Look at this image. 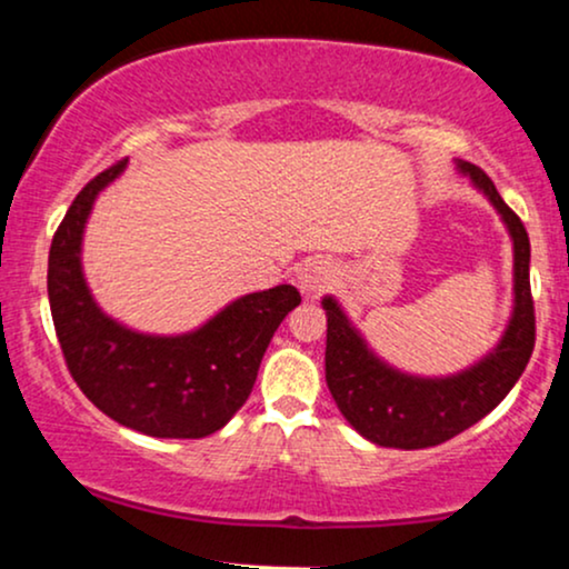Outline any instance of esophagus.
I'll return each mask as SVG.
<instances>
[{
    "instance_id": "34e87169",
    "label": "esophagus",
    "mask_w": 569,
    "mask_h": 569,
    "mask_svg": "<svg viewBox=\"0 0 569 569\" xmlns=\"http://www.w3.org/2000/svg\"><path fill=\"white\" fill-rule=\"evenodd\" d=\"M331 280H335V267H331V262H323V259H312L299 272V283L307 293H321L323 289H329Z\"/></svg>"
}]
</instances>
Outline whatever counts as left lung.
Listing matches in <instances>:
<instances>
[{
    "mask_svg": "<svg viewBox=\"0 0 569 569\" xmlns=\"http://www.w3.org/2000/svg\"><path fill=\"white\" fill-rule=\"evenodd\" d=\"M460 171L492 200L513 238V318L506 337L481 363L447 380H420L385 367L331 297L326 310V382L345 420L369 441L396 449H426L449 441L487 417L525 371L535 348V302L530 291V238L492 179L460 160Z\"/></svg>",
    "mask_w": 569,
    "mask_h": 569,
    "instance_id": "obj_1",
    "label": "left lung"
}]
</instances>
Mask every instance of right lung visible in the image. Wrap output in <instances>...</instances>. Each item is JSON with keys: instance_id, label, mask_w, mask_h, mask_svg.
<instances>
[{"instance_id": "right-lung-1", "label": "right lung", "mask_w": 569, "mask_h": 569, "mask_svg": "<svg viewBox=\"0 0 569 569\" xmlns=\"http://www.w3.org/2000/svg\"><path fill=\"white\" fill-rule=\"evenodd\" d=\"M122 166L90 179L53 234L48 297L56 337L69 375L114 422L158 439H202L243 407L267 345L302 297L286 283L248 293L181 337L136 335L103 316L84 286L80 243L96 194Z\"/></svg>"}]
</instances>
